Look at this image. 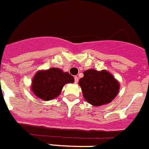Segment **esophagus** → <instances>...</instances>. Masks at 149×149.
<instances>
[{
    "label": "esophagus",
    "mask_w": 149,
    "mask_h": 149,
    "mask_svg": "<svg viewBox=\"0 0 149 149\" xmlns=\"http://www.w3.org/2000/svg\"><path fill=\"white\" fill-rule=\"evenodd\" d=\"M78 80H79V78H78V77H74L75 84H77V83H78Z\"/></svg>",
    "instance_id": "34e87169"
}]
</instances>
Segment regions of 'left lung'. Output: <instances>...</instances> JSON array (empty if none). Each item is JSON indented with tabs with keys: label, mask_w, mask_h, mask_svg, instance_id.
<instances>
[{
	"label": "left lung",
	"mask_w": 149,
	"mask_h": 149,
	"mask_svg": "<svg viewBox=\"0 0 149 149\" xmlns=\"http://www.w3.org/2000/svg\"><path fill=\"white\" fill-rule=\"evenodd\" d=\"M79 85L84 99L93 106L99 107L111 103L120 90V84L107 70L90 69L84 72Z\"/></svg>",
	"instance_id": "left-lung-1"
}]
</instances>
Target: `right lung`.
<instances>
[{"mask_svg": "<svg viewBox=\"0 0 149 149\" xmlns=\"http://www.w3.org/2000/svg\"><path fill=\"white\" fill-rule=\"evenodd\" d=\"M74 78L68 72L58 68L39 70L31 81V91L36 97L45 101L55 99L61 93L66 84H72Z\"/></svg>", "mask_w": 149, "mask_h": 149, "instance_id": "1", "label": "right lung"}]
</instances>
